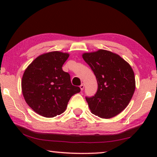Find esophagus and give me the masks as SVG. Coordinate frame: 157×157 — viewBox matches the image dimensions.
Instances as JSON below:
<instances>
[{
    "label": "esophagus",
    "mask_w": 157,
    "mask_h": 157,
    "mask_svg": "<svg viewBox=\"0 0 157 157\" xmlns=\"http://www.w3.org/2000/svg\"><path fill=\"white\" fill-rule=\"evenodd\" d=\"M80 89H81V91H83V89H84V84H83V83H81V84Z\"/></svg>",
    "instance_id": "34e87169"
}]
</instances>
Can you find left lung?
Segmentation results:
<instances>
[{"mask_svg":"<svg viewBox=\"0 0 157 157\" xmlns=\"http://www.w3.org/2000/svg\"><path fill=\"white\" fill-rule=\"evenodd\" d=\"M82 57L96 76L98 89L86 97L93 114L110 119L124 110L135 91L134 73L119 55L106 50L84 53Z\"/></svg>","mask_w":157,"mask_h":157,"instance_id":"1","label":"left lung"}]
</instances>
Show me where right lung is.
Returning <instances> with one entry per match:
<instances>
[{"label": "right lung", "instance_id": "add662e5", "mask_svg": "<svg viewBox=\"0 0 157 157\" xmlns=\"http://www.w3.org/2000/svg\"><path fill=\"white\" fill-rule=\"evenodd\" d=\"M69 54L52 51L39 56L25 70L21 81L23 97L38 114L46 118L63 113L71 97L81 89L71 84L62 66Z\"/></svg>", "mask_w": 157, "mask_h": 157}]
</instances>
